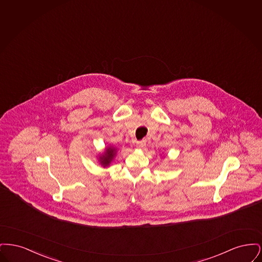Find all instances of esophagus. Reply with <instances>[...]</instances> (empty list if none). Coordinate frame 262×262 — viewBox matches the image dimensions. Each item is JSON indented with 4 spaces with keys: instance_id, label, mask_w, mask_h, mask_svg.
Returning a JSON list of instances; mask_svg holds the SVG:
<instances>
[{
    "instance_id": "obj_1",
    "label": "esophagus",
    "mask_w": 262,
    "mask_h": 262,
    "mask_svg": "<svg viewBox=\"0 0 262 262\" xmlns=\"http://www.w3.org/2000/svg\"><path fill=\"white\" fill-rule=\"evenodd\" d=\"M146 145V141L145 140H140V141H137V148H143L144 146Z\"/></svg>"
}]
</instances>
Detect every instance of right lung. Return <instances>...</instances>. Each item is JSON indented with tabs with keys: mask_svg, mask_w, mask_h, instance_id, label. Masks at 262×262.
I'll return each mask as SVG.
<instances>
[{
	"mask_svg": "<svg viewBox=\"0 0 262 262\" xmlns=\"http://www.w3.org/2000/svg\"><path fill=\"white\" fill-rule=\"evenodd\" d=\"M115 156V149L114 148H108L106 150L105 154L101 157V164L103 166H107L109 165L111 161H112L113 157Z\"/></svg>",
	"mask_w": 262,
	"mask_h": 262,
	"instance_id": "obj_1",
	"label": "right lung"
}]
</instances>
